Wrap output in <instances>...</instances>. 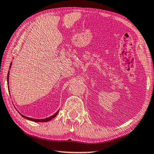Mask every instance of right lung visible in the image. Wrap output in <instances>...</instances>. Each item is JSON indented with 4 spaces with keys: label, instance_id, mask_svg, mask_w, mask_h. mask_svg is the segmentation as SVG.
I'll return each instance as SVG.
<instances>
[{
    "label": "right lung",
    "instance_id": "obj_1",
    "mask_svg": "<svg viewBox=\"0 0 154 154\" xmlns=\"http://www.w3.org/2000/svg\"><path fill=\"white\" fill-rule=\"evenodd\" d=\"M11 64H10V67H11ZM9 71L8 72V75H7V81H9ZM58 111L56 112V113L54 114V115H53V116H52L49 117V118H45V119H37L30 118H28V117H26L24 116H22H22L23 117V118L29 119V120H31V121H34V122H45L50 121L51 119H52L54 118H55V117L57 116V114H58Z\"/></svg>",
    "mask_w": 154,
    "mask_h": 154
}]
</instances>
